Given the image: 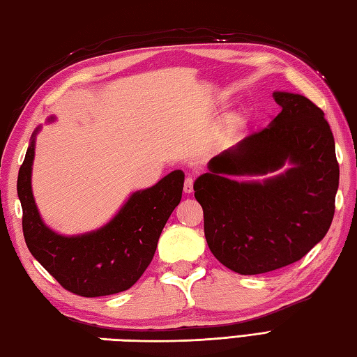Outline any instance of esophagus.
I'll use <instances>...</instances> for the list:
<instances>
[{
	"instance_id": "34e87169",
	"label": "esophagus",
	"mask_w": 357,
	"mask_h": 357,
	"mask_svg": "<svg viewBox=\"0 0 357 357\" xmlns=\"http://www.w3.org/2000/svg\"><path fill=\"white\" fill-rule=\"evenodd\" d=\"M183 190H185L186 194H191V192L194 191V178H192V177H186Z\"/></svg>"
}]
</instances>
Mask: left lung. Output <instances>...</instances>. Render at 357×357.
I'll use <instances>...</instances> for the list:
<instances>
[{
    "label": "left lung",
    "instance_id": "8db88e82",
    "mask_svg": "<svg viewBox=\"0 0 357 357\" xmlns=\"http://www.w3.org/2000/svg\"><path fill=\"white\" fill-rule=\"evenodd\" d=\"M281 112L210 160V172L194 183L204 208V230L211 253L230 271L258 275L305 257L325 238L334 218L339 163L325 113L312 100L275 91ZM291 167L262 182H238Z\"/></svg>",
    "mask_w": 357,
    "mask_h": 357
}]
</instances>
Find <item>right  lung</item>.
Segmentation results:
<instances>
[{
    "instance_id": "right-lung-1",
    "label": "right lung",
    "mask_w": 357,
    "mask_h": 357,
    "mask_svg": "<svg viewBox=\"0 0 357 357\" xmlns=\"http://www.w3.org/2000/svg\"><path fill=\"white\" fill-rule=\"evenodd\" d=\"M37 132L38 129L31 138L17 181L23 208V234L29 252L60 286L80 297L127 291L151 264L160 234L180 204L183 171H172L152 188L133 192L116 216L99 230L62 236L43 224L32 196L31 174Z\"/></svg>"
}]
</instances>
